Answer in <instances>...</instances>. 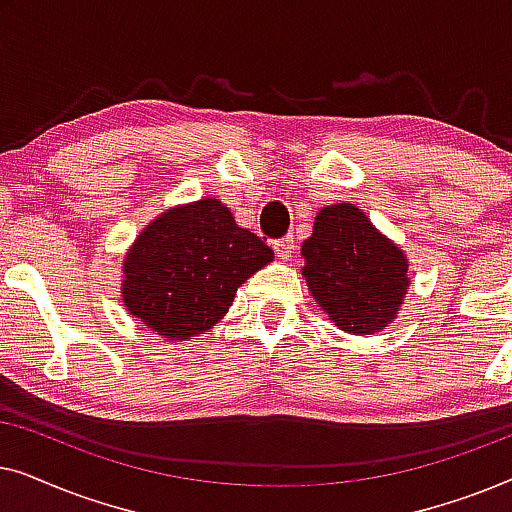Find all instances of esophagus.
Segmentation results:
<instances>
[{"label":"esophagus","instance_id":"34e87169","mask_svg":"<svg viewBox=\"0 0 512 512\" xmlns=\"http://www.w3.org/2000/svg\"><path fill=\"white\" fill-rule=\"evenodd\" d=\"M293 247H296V242H293V235H286L282 240H275L272 242V249H275V254L279 258H284V261H289L293 256Z\"/></svg>","mask_w":512,"mask_h":512}]
</instances>
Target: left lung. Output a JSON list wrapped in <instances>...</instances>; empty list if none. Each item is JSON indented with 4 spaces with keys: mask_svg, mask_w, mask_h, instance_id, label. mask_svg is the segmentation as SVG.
Returning <instances> with one entry per match:
<instances>
[{
    "mask_svg": "<svg viewBox=\"0 0 512 512\" xmlns=\"http://www.w3.org/2000/svg\"><path fill=\"white\" fill-rule=\"evenodd\" d=\"M312 296L347 333H375L396 317L408 289V258L354 205L324 207L303 242Z\"/></svg>",
    "mask_w": 512,
    "mask_h": 512,
    "instance_id": "1",
    "label": "left lung"
}]
</instances>
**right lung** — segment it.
<instances>
[{
    "instance_id": "add662e5",
    "label": "right lung",
    "mask_w": 512,
    "mask_h": 512,
    "mask_svg": "<svg viewBox=\"0 0 512 512\" xmlns=\"http://www.w3.org/2000/svg\"><path fill=\"white\" fill-rule=\"evenodd\" d=\"M270 261L261 237L205 198L170 209L137 237L123 263V303L158 335L188 340L212 328L237 286Z\"/></svg>"
}]
</instances>
